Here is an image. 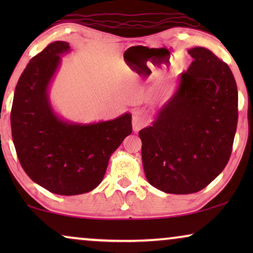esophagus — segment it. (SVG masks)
I'll list each match as a JSON object with an SVG mask.
<instances>
[{
    "instance_id": "1",
    "label": "esophagus",
    "mask_w": 253,
    "mask_h": 253,
    "mask_svg": "<svg viewBox=\"0 0 253 253\" xmlns=\"http://www.w3.org/2000/svg\"><path fill=\"white\" fill-rule=\"evenodd\" d=\"M147 124V117L145 113L140 109H136L132 113V127L134 131L140 130Z\"/></svg>"
}]
</instances>
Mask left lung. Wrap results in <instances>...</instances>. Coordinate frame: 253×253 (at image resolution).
Returning a JSON list of instances; mask_svg holds the SVG:
<instances>
[{
	"mask_svg": "<svg viewBox=\"0 0 253 253\" xmlns=\"http://www.w3.org/2000/svg\"><path fill=\"white\" fill-rule=\"evenodd\" d=\"M152 126L139 131L147 181L166 193L206 188L229 160L238 119V92L227 63L204 47Z\"/></svg>",
	"mask_w": 253,
	"mask_h": 253,
	"instance_id": "1",
	"label": "left lung"
}]
</instances>
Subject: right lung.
<instances>
[{
  "label": "right lung",
  "instance_id": "1",
  "mask_svg": "<svg viewBox=\"0 0 253 253\" xmlns=\"http://www.w3.org/2000/svg\"><path fill=\"white\" fill-rule=\"evenodd\" d=\"M69 50L68 42L55 41L30 61L17 83L10 115L17 157L27 176L62 196L95 189L110 155L132 132L129 113L92 124L67 122L54 113L48 86Z\"/></svg>",
  "mask_w": 253,
  "mask_h": 253
}]
</instances>
